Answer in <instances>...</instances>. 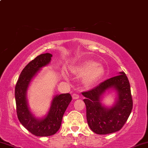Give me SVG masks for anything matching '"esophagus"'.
Here are the masks:
<instances>
[{"label":"esophagus","instance_id":"34e87169","mask_svg":"<svg viewBox=\"0 0 148 148\" xmlns=\"http://www.w3.org/2000/svg\"><path fill=\"white\" fill-rule=\"evenodd\" d=\"M72 98L73 99H74V100H75V99H79V95H78V94H72Z\"/></svg>","mask_w":148,"mask_h":148}]
</instances>
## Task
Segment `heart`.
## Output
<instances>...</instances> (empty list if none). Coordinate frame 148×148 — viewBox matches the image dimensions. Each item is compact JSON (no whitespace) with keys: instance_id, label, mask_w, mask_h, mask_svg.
I'll return each mask as SVG.
<instances>
[{"instance_id":"heart-1","label":"heart","mask_w":148,"mask_h":148,"mask_svg":"<svg viewBox=\"0 0 148 148\" xmlns=\"http://www.w3.org/2000/svg\"><path fill=\"white\" fill-rule=\"evenodd\" d=\"M74 75L83 78V83L85 86L94 84L102 77L104 69L101 65L93 60H86L73 69ZM65 79H67L66 74H63Z\"/></svg>"}]
</instances>
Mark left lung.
I'll list each match as a JSON object with an SVG mask.
<instances>
[{
	"mask_svg": "<svg viewBox=\"0 0 148 148\" xmlns=\"http://www.w3.org/2000/svg\"><path fill=\"white\" fill-rule=\"evenodd\" d=\"M107 92H114L115 102L106 106L102 102ZM86 106L89 127L98 134H108L121 129L132 110L130 85L124 72L101 83L93 90L82 93Z\"/></svg>",
	"mask_w": 148,
	"mask_h": 148,
	"instance_id": "1",
	"label": "left lung"
}]
</instances>
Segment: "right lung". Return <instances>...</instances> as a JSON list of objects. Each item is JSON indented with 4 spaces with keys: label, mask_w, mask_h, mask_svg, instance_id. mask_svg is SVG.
<instances>
[{
    "label": "right lung",
    "mask_w": 148,
    "mask_h": 148,
    "mask_svg": "<svg viewBox=\"0 0 148 148\" xmlns=\"http://www.w3.org/2000/svg\"><path fill=\"white\" fill-rule=\"evenodd\" d=\"M52 54H42L36 57L21 72L15 88L16 112L21 123L29 132L37 136H48L58 132L65 110L72 101L71 94H56L51 101L47 113L42 116H35L30 110L27 91L32 81L42 67L50 63Z\"/></svg>",
    "instance_id": "right-lung-1"
}]
</instances>
